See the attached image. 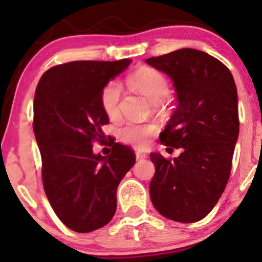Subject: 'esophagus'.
Here are the masks:
<instances>
[{
  "mask_svg": "<svg viewBox=\"0 0 262 262\" xmlns=\"http://www.w3.org/2000/svg\"><path fill=\"white\" fill-rule=\"evenodd\" d=\"M146 155L145 152H141V151H137L135 152V158H137V160H144V159L146 158Z\"/></svg>",
  "mask_w": 262,
  "mask_h": 262,
  "instance_id": "34e87169",
  "label": "esophagus"
}]
</instances>
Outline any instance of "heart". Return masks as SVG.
Here are the masks:
<instances>
[{
	"instance_id": "heart-1",
	"label": "heart",
	"mask_w": 262,
	"mask_h": 262,
	"mask_svg": "<svg viewBox=\"0 0 262 262\" xmlns=\"http://www.w3.org/2000/svg\"><path fill=\"white\" fill-rule=\"evenodd\" d=\"M135 91L146 97L151 103L158 104L164 102L170 93V86L166 77L155 69L143 68L128 79ZM122 95V85L118 81H110L101 92V106L108 118L114 119L119 116V100ZM158 130L152 123H132L123 124L117 130L119 140L137 148L148 146L150 137Z\"/></svg>"
}]
</instances>
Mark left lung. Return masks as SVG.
<instances>
[{
  "mask_svg": "<svg viewBox=\"0 0 262 262\" xmlns=\"http://www.w3.org/2000/svg\"><path fill=\"white\" fill-rule=\"evenodd\" d=\"M145 62L172 81L177 108L161 143L182 148L172 161L150 154L155 166L150 198L165 218L193 223L213 209L229 180L239 137L235 82L218 59L189 48Z\"/></svg>",
  "mask_w": 262,
  "mask_h": 262,
  "instance_id": "8db88e82",
  "label": "left lung"
}]
</instances>
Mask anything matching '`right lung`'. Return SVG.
<instances>
[{
  "instance_id": "right-lung-1",
  "label": "right lung",
  "mask_w": 262,
  "mask_h": 262,
  "mask_svg": "<svg viewBox=\"0 0 262 262\" xmlns=\"http://www.w3.org/2000/svg\"><path fill=\"white\" fill-rule=\"evenodd\" d=\"M132 60L71 61L41 76L34 96V135L44 191L60 221L77 233L104 227L117 208V188L133 167L134 152L112 140V151L93 152L108 117L101 92Z\"/></svg>"
}]
</instances>
